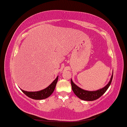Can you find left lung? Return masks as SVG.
Masks as SVG:
<instances>
[{
  "mask_svg": "<svg viewBox=\"0 0 127 127\" xmlns=\"http://www.w3.org/2000/svg\"><path fill=\"white\" fill-rule=\"evenodd\" d=\"M113 78V75L111 76L110 80L108 84H107L104 88L99 89V90H96V91H87V90H83V89L79 88L76 84L73 83L72 80L71 79V85H72V89L74 93L79 97V99L84 101H94L97 99L99 97L104 94L107 90L108 89L109 86H110L111 83V81Z\"/></svg>",
  "mask_w": 127,
  "mask_h": 127,
  "instance_id": "left-lung-1",
  "label": "left lung"
}]
</instances>
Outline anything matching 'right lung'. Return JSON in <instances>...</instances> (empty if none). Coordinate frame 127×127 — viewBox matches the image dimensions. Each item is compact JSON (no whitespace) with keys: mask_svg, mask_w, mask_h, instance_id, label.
Instances as JSON below:
<instances>
[{"mask_svg":"<svg viewBox=\"0 0 127 127\" xmlns=\"http://www.w3.org/2000/svg\"><path fill=\"white\" fill-rule=\"evenodd\" d=\"M58 76H57V78L51 83L49 86H48L47 88L43 89L42 90L38 92H27L25 91V90H22V91L27 96L31 97V98L33 99H44L47 98L49 96L52 95V93L54 92V90H55V87H56V84L57 81H58Z\"/></svg>","mask_w":127,"mask_h":127,"instance_id":"add662e5","label":"right lung"}]
</instances>
